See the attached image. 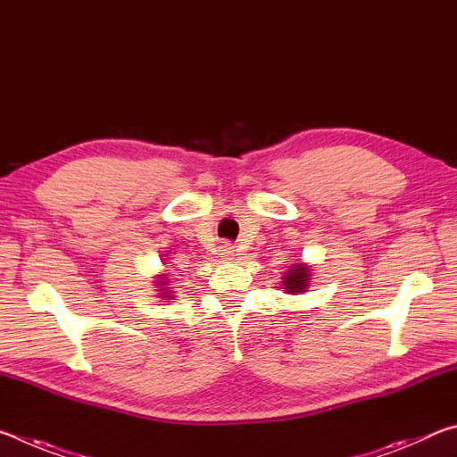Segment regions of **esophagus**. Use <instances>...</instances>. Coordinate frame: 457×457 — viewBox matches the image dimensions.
Listing matches in <instances>:
<instances>
[{
	"instance_id": "obj_1",
	"label": "esophagus",
	"mask_w": 457,
	"mask_h": 457,
	"mask_svg": "<svg viewBox=\"0 0 457 457\" xmlns=\"http://www.w3.org/2000/svg\"><path fill=\"white\" fill-rule=\"evenodd\" d=\"M234 245L231 244H228V242H223L221 245H220V258H226V260H229L231 256H234Z\"/></svg>"
}]
</instances>
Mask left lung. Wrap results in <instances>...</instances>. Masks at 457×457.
Returning <instances> with one entry per match:
<instances>
[{
	"label": "left lung",
	"mask_w": 457,
	"mask_h": 457,
	"mask_svg": "<svg viewBox=\"0 0 457 457\" xmlns=\"http://www.w3.org/2000/svg\"><path fill=\"white\" fill-rule=\"evenodd\" d=\"M312 270L306 262L298 260L296 264H292L288 268V272H284L282 276V286L286 294H304L308 292V286H311L312 280Z\"/></svg>",
	"instance_id": "left-lung-1"
}]
</instances>
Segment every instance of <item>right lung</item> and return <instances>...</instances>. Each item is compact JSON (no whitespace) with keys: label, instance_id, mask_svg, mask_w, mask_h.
I'll return each instance as SVG.
<instances>
[{"label":"right lung","instance_id":"obj_1","mask_svg":"<svg viewBox=\"0 0 457 457\" xmlns=\"http://www.w3.org/2000/svg\"><path fill=\"white\" fill-rule=\"evenodd\" d=\"M171 282V278H169V274L167 272H163V274H154V282H153V286L154 288H157V296L161 298V300H175V296H173V286L169 284Z\"/></svg>","mask_w":457,"mask_h":457}]
</instances>
